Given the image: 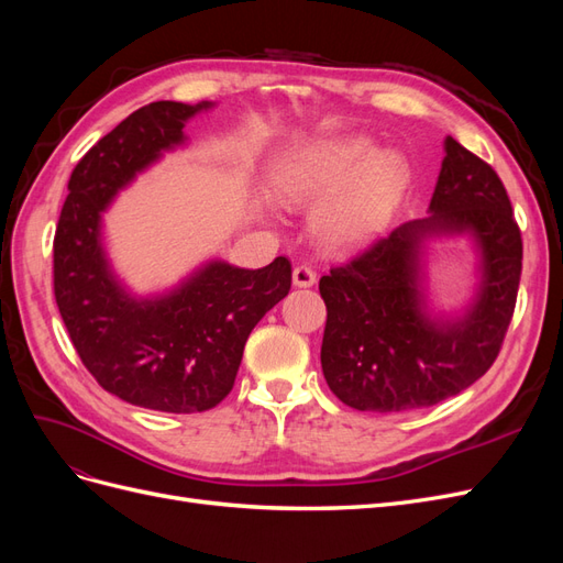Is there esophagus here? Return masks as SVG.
Returning <instances> with one entry per match:
<instances>
[{"mask_svg":"<svg viewBox=\"0 0 563 563\" xmlns=\"http://www.w3.org/2000/svg\"><path fill=\"white\" fill-rule=\"evenodd\" d=\"M317 282V272L308 265H298L294 267V286L298 288H310Z\"/></svg>","mask_w":563,"mask_h":563,"instance_id":"esophagus-1","label":"esophagus"}]
</instances>
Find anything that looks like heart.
<instances>
[{"instance_id":"heart-1","label":"heart","mask_w":563,"mask_h":563,"mask_svg":"<svg viewBox=\"0 0 563 563\" xmlns=\"http://www.w3.org/2000/svg\"><path fill=\"white\" fill-rule=\"evenodd\" d=\"M411 183L397 150L373 152L368 141L298 145L275 164L272 185L288 203H319L314 234L323 246L350 249L380 232Z\"/></svg>"}]
</instances>
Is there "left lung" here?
<instances>
[{"label":"left lung","instance_id":"1","mask_svg":"<svg viewBox=\"0 0 563 563\" xmlns=\"http://www.w3.org/2000/svg\"><path fill=\"white\" fill-rule=\"evenodd\" d=\"M430 216L408 220L319 279L327 302L321 371L356 411L434 406L479 380L512 321L521 277V232L498 174L451 135ZM467 235L481 282L460 316L427 298V246Z\"/></svg>","mask_w":563,"mask_h":563}]
</instances>
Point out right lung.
<instances>
[{
	"label": "right lung",
	"mask_w": 563,
	"mask_h": 563,
	"mask_svg": "<svg viewBox=\"0 0 563 563\" xmlns=\"http://www.w3.org/2000/svg\"><path fill=\"white\" fill-rule=\"evenodd\" d=\"M211 108L157 100L129 114L75 166L54 240L56 302L79 360L110 395L162 413L223 401L249 333L291 288L284 255L261 269L207 261L155 296H133L114 275L103 213L164 152L185 145V124Z\"/></svg>",
	"instance_id": "1"
}]
</instances>
